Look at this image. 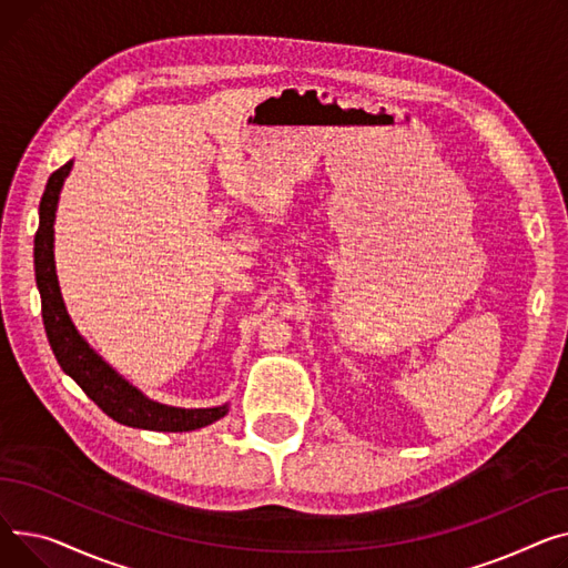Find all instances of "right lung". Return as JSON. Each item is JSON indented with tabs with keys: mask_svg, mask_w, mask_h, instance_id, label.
<instances>
[{
	"mask_svg": "<svg viewBox=\"0 0 568 568\" xmlns=\"http://www.w3.org/2000/svg\"><path fill=\"white\" fill-rule=\"evenodd\" d=\"M71 164L73 162H65L50 176L39 209V231L37 239H33V265H37V286L41 291L43 325L59 366L82 387V392L100 410L119 424L146 430L176 433L194 430L217 422L220 417L226 415V406L185 410L151 402L142 392L128 385L114 369H110V364L100 359L89 348V344L78 335L75 325L69 318V312L63 307L52 252L54 211L63 179L71 172Z\"/></svg>",
	"mask_w": 568,
	"mask_h": 568,
	"instance_id": "add662e5",
	"label": "right lung"
}]
</instances>
